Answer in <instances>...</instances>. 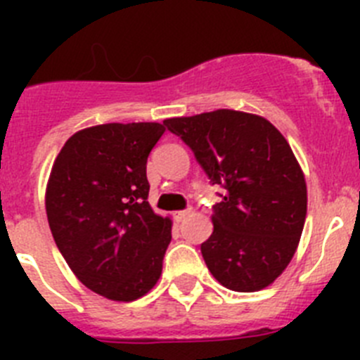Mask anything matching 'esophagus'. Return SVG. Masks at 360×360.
<instances>
[{"mask_svg":"<svg viewBox=\"0 0 360 360\" xmlns=\"http://www.w3.org/2000/svg\"><path fill=\"white\" fill-rule=\"evenodd\" d=\"M189 214H191V209H187V211H178L174 212V219H176V221H184Z\"/></svg>","mask_w":360,"mask_h":360,"instance_id":"obj_1","label":"esophagus"}]
</instances>
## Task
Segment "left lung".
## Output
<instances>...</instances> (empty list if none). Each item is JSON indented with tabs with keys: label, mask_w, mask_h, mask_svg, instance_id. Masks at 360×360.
<instances>
[{
	"label": "left lung",
	"mask_w": 360,
	"mask_h": 360,
	"mask_svg": "<svg viewBox=\"0 0 360 360\" xmlns=\"http://www.w3.org/2000/svg\"><path fill=\"white\" fill-rule=\"evenodd\" d=\"M225 187L202 243L211 274L234 292L272 285L292 262L307 218L304 173L287 139L265 117L214 110L164 120Z\"/></svg>",
	"instance_id": "obj_1"
}]
</instances>
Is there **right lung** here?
<instances>
[{
    "mask_svg": "<svg viewBox=\"0 0 360 360\" xmlns=\"http://www.w3.org/2000/svg\"><path fill=\"white\" fill-rule=\"evenodd\" d=\"M164 131L158 122L84 128L50 171L44 205L57 249L84 287L111 301L142 297L162 274L173 221L149 205L146 164Z\"/></svg>",
    "mask_w": 360,
    "mask_h": 360,
    "instance_id": "1",
    "label": "right lung"
}]
</instances>
